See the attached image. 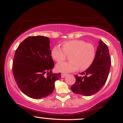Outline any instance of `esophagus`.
Listing matches in <instances>:
<instances>
[{"label":"esophagus","mask_w":123,"mask_h":123,"mask_svg":"<svg viewBox=\"0 0 123 123\" xmlns=\"http://www.w3.org/2000/svg\"><path fill=\"white\" fill-rule=\"evenodd\" d=\"M66 75H67L66 74H64V73H62V74H61V77H62V78H64V77H66Z\"/></svg>","instance_id":"1"}]
</instances>
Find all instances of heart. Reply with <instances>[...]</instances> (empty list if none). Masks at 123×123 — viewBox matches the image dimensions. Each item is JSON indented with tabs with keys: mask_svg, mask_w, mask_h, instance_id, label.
<instances>
[{
	"mask_svg": "<svg viewBox=\"0 0 123 123\" xmlns=\"http://www.w3.org/2000/svg\"><path fill=\"white\" fill-rule=\"evenodd\" d=\"M69 56L68 62L56 65L58 71L69 73L80 68V70L88 69L93 63L95 57V48L91 43H86L80 40H72L62 44V49L58 46L53 47L51 51V57L58 63L63 62Z\"/></svg>",
	"mask_w": 123,
	"mask_h": 123,
	"instance_id": "1",
	"label": "heart"
}]
</instances>
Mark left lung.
<instances>
[{"mask_svg":"<svg viewBox=\"0 0 123 123\" xmlns=\"http://www.w3.org/2000/svg\"><path fill=\"white\" fill-rule=\"evenodd\" d=\"M111 66V58L108 47L100 40L93 63L82 76L75 75L76 82L70 87L74 93L90 96L100 91L108 77Z\"/></svg>","mask_w":123,"mask_h":123,"instance_id":"left-lung-1","label":"left lung"}]
</instances>
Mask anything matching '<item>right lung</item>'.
<instances>
[{"label": "right lung", "instance_id": "add662e5", "mask_svg": "<svg viewBox=\"0 0 123 123\" xmlns=\"http://www.w3.org/2000/svg\"><path fill=\"white\" fill-rule=\"evenodd\" d=\"M50 40L42 36H30L20 43L13 61V73L17 85L27 96L40 99L55 88L61 73H52L54 63L50 50Z\"/></svg>", "mask_w": 123, "mask_h": 123}]
</instances>
